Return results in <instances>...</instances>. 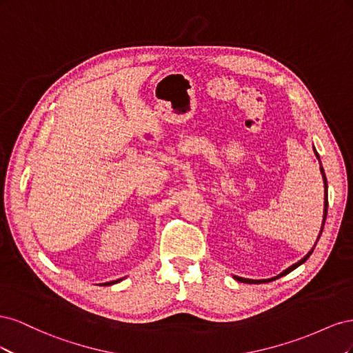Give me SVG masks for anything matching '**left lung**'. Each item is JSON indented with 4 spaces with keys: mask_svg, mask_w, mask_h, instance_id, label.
<instances>
[{
    "mask_svg": "<svg viewBox=\"0 0 353 353\" xmlns=\"http://www.w3.org/2000/svg\"><path fill=\"white\" fill-rule=\"evenodd\" d=\"M315 150V148H314ZM315 154H316V157H318V160H319V156H318V153H316V150H315ZM319 163H321V160H319ZM321 174H323V179H324V219H323V225H321V231H319V236H318V240H319V237H321V232H323V228H324V223H325V219H327V209H328V185H327V178H325V172H324V168L321 166ZM316 240V241H318ZM315 245H316V243H315ZM315 245L314 248L311 249V252H309L305 258H302L301 261L299 262H296L294 265H292L290 268H287L285 271H283L280 275H276V276H274V279H271V280H249V279H241V276H237V275H234V279H236L237 281H241V283H248V284H261V283H265V281H272V280H276V279H280V276H283V275H285V274H288V272H292L293 270H296L297 266H301L303 262H306V259L309 258V256H311V253L314 252V249H315Z\"/></svg>",
    "mask_w": 353,
    "mask_h": 353,
    "instance_id": "8db88e82",
    "label": "left lung"
}]
</instances>
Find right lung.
<instances>
[{"mask_svg":"<svg viewBox=\"0 0 353 353\" xmlns=\"http://www.w3.org/2000/svg\"><path fill=\"white\" fill-rule=\"evenodd\" d=\"M117 281H121V280H117ZM114 283V281H113ZM105 284H109V283H105Z\"/></svg>","mask_w":353,"mask_h":353,"instance_id":"add662e5","label":"right lung"}]
</instances>
